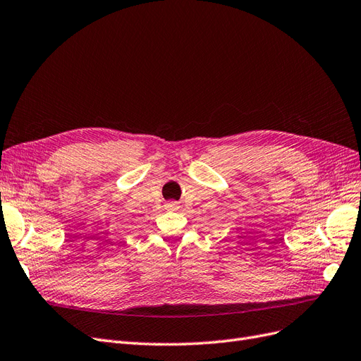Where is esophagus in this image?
Returning a JSON list of instances; mask_svg holds the SVG:
<instances>
[{"instance_id":"esophagus-1","label":"esophagus","mask_w":361,"mask_h":361,"mask_svg":"<svg viewBox=\"0 0 361 361\" xmlns=\"http://www.w3.org/2000/svg\"><path fill=\"white\" fill-rule=\"evenodd\" d=\"M165 207H166V210H169V212H177L178 208H180V205H178L177 201H169Z\"/></svg>"}]
</instances>
